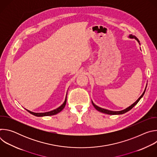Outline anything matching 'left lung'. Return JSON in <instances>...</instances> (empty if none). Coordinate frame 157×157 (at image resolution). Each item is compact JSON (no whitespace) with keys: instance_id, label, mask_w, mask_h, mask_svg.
<instances>
[{"instance_id":"8db88e82","label":"left lung","mask_w":157,"mask_h":157,"mask_svg":"<svg viewBox=\"0 0 157 157\" xmlns=\"http://www.w3.org/2000/svg\"><path fill=\"white\" fill-rule=\"evenodd\" d=\"M128 38H131V39H135V40H136L138 41V43H139L140 45V41H139V39H138L136 36H134V35H132V34H130V35L128 36ZM140 50H141V48H140ZM147 86V84H146V86H145V90H144V93H142V94L140 96V98H139L135 102L133 103L132 105H130L129 107H127L126 109H124V110H120V111H113V110H107V109H104V108H101V107H100L96 105L93 102V101L91 100L92 104H93V106L95 107V109H96V110H98L99 112H101V113H104V114H109V115H120V114H125V113H127V112L129 111L130 109H132L134 106H135V105L139 102V101L140 100V99L143 97V96H144V94H145V90H146Z\"/></svg>"}]
</instances>
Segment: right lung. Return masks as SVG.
Returning a JSON list of instances; mask_svg holds the SVG:
<instances>
[{
    "label": "right lung",
    "mask_w": 157,
    "mask_h": 157,
    "mask_svg": "<svg viewBox=\"0 0 157 157\" xmlns=\"http://www.w3.org/2000/svg\"><path fill=\"white\" fill-rule=\"evenodd\" d=\"M66 97H67V93H66V98H65V100L64 101V102L63 103V104H61L59 107L53 110H51V111H49V112H47V113H33V112H32L29 110H27L26 109L29 113H30L31 114L35 116H36V117H44V116H53V115H55L59 113H60V112L65 107V105L66 104Z\"/></svg>",
    "instance_id": "add662e5"
}]
</instances>
